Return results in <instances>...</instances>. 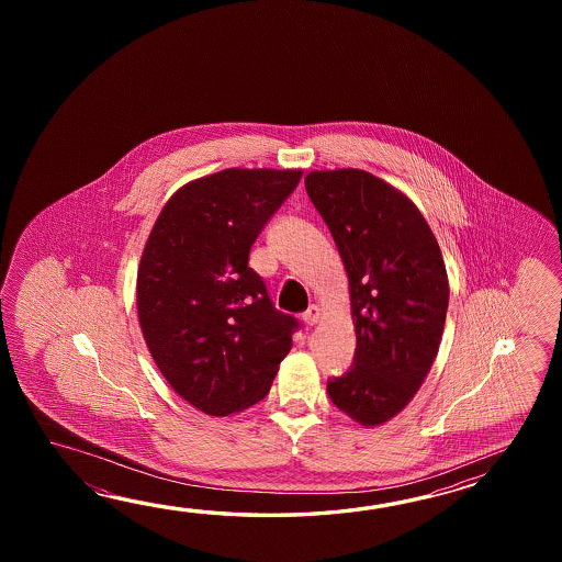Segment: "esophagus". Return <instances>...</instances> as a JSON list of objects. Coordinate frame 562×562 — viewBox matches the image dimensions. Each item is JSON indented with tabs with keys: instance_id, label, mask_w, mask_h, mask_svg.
<instances>
[{
	"instance_id": "1",
	"label": "esophagus",
	"mask_w": 562,
	"mask_h": 562,
	"mask_svg": "<svg viewBox=\"0 0 562 562\" xmlns=\"http://www.w3.org/2000/svg\"><path fill=\"white\" fill-rule=\"evenodd\" d=\"M319 317H322V311L317 305H311L310 310L303 313V323L305 325H315V323L319 322Z\"/></svg>"
}]
</instances>
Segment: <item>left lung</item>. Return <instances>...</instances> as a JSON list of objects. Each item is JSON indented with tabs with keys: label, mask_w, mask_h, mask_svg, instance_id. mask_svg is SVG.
<instances>
[{
	"label": "left lung",
	"mask_w": 562,
	"mask_h": 562,
	"mask_svg": "<svg viewBox=\"0 0 562 562\" xmlns=\"http://www.w3.org/2000/svg\"><path fill=\"white\" fill-rule=\"evenodd\" d=\"M305 189L346 265L358 335L327 394L378 426L409 404L438 353L450 297L442 251L416 204L366 170H315Z\"/></svg>",
	"instance_id": "1"
}]
</instances>
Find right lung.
<instances>
[{
    "label": "right lung",
    "mask_w": 562,
    "mask_h": 562,
    "mask_svg": "<svg viewBox=\"0 0 562 562\" xmlns=\"http://www.w3.org/2000/svg\"><path fill=\"white\" fill-rule=\"evenodd\" d=\"M299 180V170L269 168L192 180L146 240L136 279L146 346L172 390L209 416L261 402L301 327L249 267L252 243Z\"/></svg>",
    "instance_id": "right-lung-1"
}]
</instances>
